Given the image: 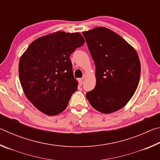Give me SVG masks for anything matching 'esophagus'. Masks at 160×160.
I'll return each mask as SVG.
<instances>
[{
  "label": "esophagus",
  "mask_w": 160,
  "mask_h": 160,
  "mask_svg": "<svg viewBox=\"0 0 160 160\" xmlns=\"http://www.w3.org/2000/svg\"><path fill=\"white\" fill-rule=\"evenodd\" d=\"M83 80H84V78H80V79H78V82H79V85H82Z\"/></svg>",
  "instance_id": "34e87169"
}]
</instances>
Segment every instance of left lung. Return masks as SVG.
Returning <instances> with one entry per match:
<instances>
[{"label": "left lung", "mask_w": 160, "mask_h": 160, "mask_svg": "<svg viewBox=\"0 0 160 160\" xmlns=\"http://www.w3.org/2000/svg\"><path fill=\"white\" fill-rule=\"evenodd\" d=\"M95 64L96 85L86 97L99 112L110 113L123 107L138 85L140 63L133 48L106 28L83 32Z\"/></svg>", "instance_id": "1"}]
</instances>
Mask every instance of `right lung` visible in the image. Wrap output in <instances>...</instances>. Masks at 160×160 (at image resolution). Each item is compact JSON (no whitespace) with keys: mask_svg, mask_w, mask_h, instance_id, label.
I'll list each match as a JSON object with an SVG mask.
<instances>
[{"mask_svg":"<svg viewBox=\"0 0 160 160\" xmlns=\"http://www.w3.org/2000/svg\"><path fill=\"white\" fill-rule=\"evenodd\" d=\"M79 32H57L38 38L22 55L19 76L25 96L48 116L66 109L78 90L70 56L85 44Z\"/></svg>","mask_w":160,"mask_h":160,"instance_id":"right-lung-1","label":"right lung"}]
</instances>
